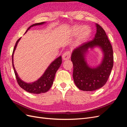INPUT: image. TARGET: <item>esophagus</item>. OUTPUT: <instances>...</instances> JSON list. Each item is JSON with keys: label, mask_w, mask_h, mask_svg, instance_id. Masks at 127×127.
I'll return each mask as SVG.
<instances>
[{"label": "esophagus", "mask_w": 127, "mask_h": 127, "mask_svg": "<svg viewBox=\"0 0 127 127\" xmlns=\"http://www.w3.org/2000/svg\"><path fill=\"white\" fill-rule=\"evenodd\" d=\"M70 57V53L69 51H66L63 55V58L64 60L69 59Z\"/></svg>", "instance_id": "esophagus-1"}]
</instances>
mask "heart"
<instances>
[{"label": "heart", "instance_id": "obj_1", "mask_svg": "<svg viewBox=\"0 0 127 127\" xmlns=\"http://www.w3.org/2000/svg\"><path fill=\"white\" fill-rule=\"evenodd\" d=\"M91 32V28L88 26L77 25L73 27L72 29V33L74 35H77L80 33L78 37V42H82L86 39L90 35Z\"/></svg>", "mask_w": 127, "mask_h": 127}]
</instances>
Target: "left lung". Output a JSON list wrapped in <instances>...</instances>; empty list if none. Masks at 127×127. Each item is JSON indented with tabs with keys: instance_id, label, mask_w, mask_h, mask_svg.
<instances>
[{
	"instance_id": "8db88e82",
	"label": "left lung",
	"mask_w": 127,
	"mask_h": 127,
	"mask_svg": "<svg viewBox=\"0 0 127 127\" xmlns=\"http://www.w3.org/2000/svg\"><path fill=\"white\" fill-rule=\"evenodd\" d=\"M96 33L94 39L83 43L75 49L71 55L73 64V78L76 86L84 91H93L101 88L109 79L113 66V52L112 45L105 31L96 24ZM99 46L104 52L101 65L91 68L87 64L84 56L87 49Z\"/></svg>"
}]
</instances>
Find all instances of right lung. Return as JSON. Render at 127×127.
Segmentation results:
<instances>
[{"label": "right lung", "mask_w": 127, "mask_h": 127, "mask_svg": "<svg viewBox=\"0 0 127 127\" xmlns=\"http://www.w3.org/2000/svg\"><path fill=\"white\" fill-rule=\"evenodd\" d=\"M43 23H44V22L38 23H35L31 25L28 29V30H26V32L28 31L31 27L36 25H41L43 24ZM21 37H20V39L16 41L12 54L13 67L14 68L15 76H16L17 82L19 86L26 92H29V93L32 94H41L45 93V92H47L50 89L52 85L56 73L58 69V68L60 67L61 63H62V58H61V57L60 56L55 61H53V62L50 64V65L49 66V67L47 68V69L45 70L44 74L42 75L41 77V78L38 79L37 81L30 84L26 83L24 82H23L22 80H21L20 78L18 77L13 64V54L16 48L18 42L21 39Z\"/></svg>", "instance_id": "right-lung-1"}]
</instances>
